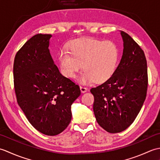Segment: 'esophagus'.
Instances as JSON below:
<instances>
[{
	"instance_id": "esophagus-1",
	"label": "esophagus",
	"mask_w": 160,
	"mask_h": 160,
	"mask_svg": "<svg viewBox=\"0 0 160 160\" xmlns=\"http://www.w3.org/2000/svg\"><path fill=\"white\" fill-rule=\"evenodd\" d=\"M80 91H81V92L82 93H85V92H87V87H84V86H80Z\"/></svg>"
}]
</instances>
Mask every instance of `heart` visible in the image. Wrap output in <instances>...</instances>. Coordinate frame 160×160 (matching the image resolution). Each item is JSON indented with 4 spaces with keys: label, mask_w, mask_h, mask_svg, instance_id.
Segmentation results:
<instances>
[{
    "label": "heart",
    "mask_w": 160,
    "mask_h": 160,
    "mask_svg": "<svg viewBox=\"0 0 160 160\" xmlns=\"http://www.w3.org/2000/svg\"><path fill=\"white\" fill-rule=\"evenodd\" d=\"M69 51H62L58 56L61 72L69 78L76 76L82 64L79 80L84 84L104 82L116 69L119 50L113 41L78 39L71 43Z\"/></svg>",
    "instance_id": "heart-1"
}]
</instances>
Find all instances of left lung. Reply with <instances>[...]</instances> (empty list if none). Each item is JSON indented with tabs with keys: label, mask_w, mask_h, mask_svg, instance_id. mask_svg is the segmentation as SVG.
<instances>
[{
	"label": "left lung",
	"mask_w": 160,
	"mask_h": 160,
	"mask_svg": "<svg viewBox=\"0 0 160 160\" xmlns=\"http://www.w3.org/2000/svg\"><path fill=\"white\" fill-rule=\"evenodd\" d=\"M123 53L112 76L92 88L97 122L111 133L124 131L134 122L146 99L147 63L144 51L128 33L120 31Z\"/></svg>",
	"instance_id": "obj_1"
}]
</instances>
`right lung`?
Masks as SVG:
<instances>
[{
  "label": "right lung",
  "mask_w": 160,
  "mask_h": 160,
  "mask_svg": "<svg viewBox=\"0 0 160 160\" xmlns=\"http://www.w3.org/2000/svg\"><path fill=\"white\" fill-rule=\"evenodd\" d=\"M52 36H33L17 52L13 82L17 102L30 124L53 136L69 124L71 104L80 96V89L54 64L49 49Z\"/></svg>",
  "instance_id": "obj_1"
}]
</instances>
